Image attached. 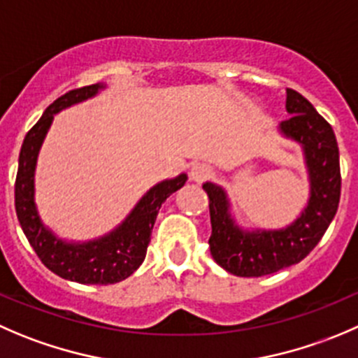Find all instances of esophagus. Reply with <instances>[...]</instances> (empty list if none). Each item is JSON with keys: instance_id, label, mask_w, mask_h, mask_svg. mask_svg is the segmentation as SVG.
Segmentation results:
<instances>
[{"instance_id": "esophagus-1", "label": "esophagus", "mask_w": 358, "mask_h": 358, "mask_svg": "<svg viewBox=\"0 0 358 358\" xmlns=\"http://www.w3.org/2000/svg\"><path fill=\"white\" fill-rule=\"evenodd\" d=\"M211 175H213V169H211V166L204 164V162H197V164H194L192 169H190V178L197 183L204 182V180L210 178Z\"/></svg>"}]
</instances>
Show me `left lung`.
<instances>
[{"instance_id": "obj_1", "label": "left lung", "mask_w": 358, "mask_h": 358, "mask_svg": "<svg viewBox=\"0 0 358 358\" xmlns=\"http://www.w3.org/2000/svg\"><path fill=\"white\" fill-rule=\"evenodd\" d=\"M287 112L290 117L280 131L303 147L310 175V201L296 222L280 231H243L229 213L225 190L211 182L203 185L210 199V252L218 266L236 276L257 278L301 262L338 211L341 171L331 124L294 89H287Z\"/></svg>"}]
</instances>
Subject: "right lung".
Here are the masks:
<instances>
[{"instance_id": "1", "label": "right lung", "mask_w": 358, "mask_h": 358, "mask_svg": "<svg viewBox=\"0 0 358 358\" xmlns=\"http://www.w3.org/2000/svg\"><path fill=\"white\" fill-rule=\"evenodd\" d=\"M103 87V83H94L73 89L45 110L41 119L24 138L15 178L17 218L38 259L61 278L89 285H112L136 271L147 255L161 204L187 182V175H178L176 178L154 185L115 231L94 241H62L50 229L45 227L34 204V168L45 134L55 113L92 98Z\"/></svg>"}]
</instances>
